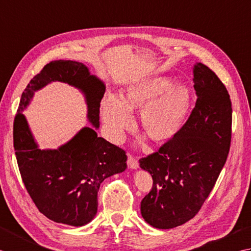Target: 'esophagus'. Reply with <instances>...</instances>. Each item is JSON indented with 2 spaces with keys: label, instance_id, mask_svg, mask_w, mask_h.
Masks as SVG:
<instances>
[{
  "label": "esophagus",
  "instance_id": "1",
  "mask_svg": "<svg viewBox=\"0 0 251 251\" xmlns=\"http://www.w3.org/2000/svg\"><path fill=\"white\" fill-rule=\"evenodd\" d=\"M127 167H129V169H132V170H135V169L139 168V162L131 155L127 157Z\"/></svg>",
  "mask_w": 251,
  "mask_h": 251
}]
</instances>
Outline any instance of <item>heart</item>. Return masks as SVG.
<instances>
[{
  "label": "heart",
  "instance_id": "obj_1",
  "mask_svg": "<svg viewBox=\"0 0 251 251\" xmlns=\"http://www.w3.org/2000/svg\"><path fill=\"white\" fill-rule=\"evenodd\" d=\"M193 91L169 75L142 78L126 86L122 99L108 93L101 100L100 116L110 139L121 142L134 126L132 111L141 110V126L152 141L161 143L181 131L193 104Z\"/></svg>",
  "mask_w": 251,
  "mask_h": 251
}]
</instances>
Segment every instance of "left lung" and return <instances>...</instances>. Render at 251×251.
Returning <instances> with one entry per match:
<instances>
[{
  "label": "left lung",
  "mask_w": 251,
  "mask_h": 251,
  "mask_svg": "<svg viewBox=\"0 0 251 251\" xmlns=\"http://www.w3.org/2000/svg\"><path fill=\"white\" fill-rule=\"evenodd\" d=\"M197 100L181 131L140 160L152 188L141 201L150 226L168 229L196 216L216 184L231 145L232 103L224 84L206 65L193 67Z\"/></svg>",
  "instance_id": "obj_1"
}]
</instances>
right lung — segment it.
I'll return each instance as SVG.
<instances>
[{
	"instance_id": "obj_1",
	"label": "right lung",
	"mask_w": 251,
	"mask_h": 251,
	"mask_svg": "<svg viewBox=\"0 0 251 251\" xmlns=\"http://www.w3.org/2000/svg\"><path fill=\"white\" fill-rule=\"evenodd\" d=\"M67 83L83 93L92 126L84 127L55 150H41L22 114L35 91L52 82ZM105 83L88 66L74 60L50 61L30 81L14 122V148L25 188L39 211L56 223L83 226L97 213V192L105 178L126 169L124 150L97 136Z\"/></svg>"
}]
</instances>
